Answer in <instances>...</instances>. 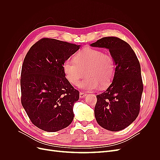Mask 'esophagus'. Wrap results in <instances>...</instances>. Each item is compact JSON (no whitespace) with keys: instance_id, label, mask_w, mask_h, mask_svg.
Segmentation results:
<instances>
[{"instance_id":"1","label":"esophagus","mask_w":160,"mask_h":160,"mask_svg":"<svg viewBox=\"0 0 160 160\" xmlns=\"http://www.w3.org/2000/svg\"><path fill=\"white\" fill-rule=\"evenodd\" d=\"M86 95H87V94L85 93H84V92H80V93H79L80 98H85Z\"/></svg>"}]
</instances>
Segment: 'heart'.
<instances>
[{
    "instance_id": "1",
    "label": "heart",
    "mask_w": 160,
    "mask_h": 160,
    "mask_svg": "<svg viewBox=\"0 0 160 160\" xmlns=\"http://www.w3.org/2000/svg\"><path fill=\"white\" fill-rule=\"evenodd\" d=\"M66 79L70 83L77 85L88 91L104 88L108 86L115 74L116 67L113 57L102 51L87 47L79 51L74 57V60L67 59L62 65Z\"/></svg>"
}]
</instances>
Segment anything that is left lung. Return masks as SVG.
Listing matches in <instances>:
<instances>
[{"mask_svg":"<svg viewBox=\"0 0 160 160\" xmlns=\"http://www.w3.org/2000/svg\"><path fill=\"white\" fill-rule=\"evenodd\" d=\"M90 45L109 49L116 66L111 85L97 95L96 121L105 129L121 131L132 124L139 113L143 89L139 62L131 46L118 37H103Z\"/></svg>","mask_w":160,"mask_h":160,"instance_id":"obj_1","label":"left lung"}]
</instances>
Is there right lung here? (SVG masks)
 Returning <instances> with one entry per match:
<instances>
[{"instance_id":"right-lung-1","label":"right lung","mask_w":160,"mask_h":160,"mask_svg":"<svg viewBox=\"0 0 160 160\" xmlns=\"http://www.w3.org/2000/svg\"><path fill=\"white\" fill-rule=\"evenodd\" d=\"M80 45L44 38L28 51L21 71V103L31 122L43 131L67 128L79 92L66 79L62 65Z\"/></svg>"}]
</instances>
